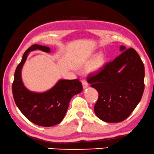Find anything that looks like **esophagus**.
<instances>
[{"label": "esophagus", "mask_w": 154, "mask_h": 154, "mask_svg": "<svg viewBox=\"0 0 154 154\" xmlns=\"http://www.w3.org/2000/svg\"><path fill=\"white\" fill-rule=\"evenodd\" d=\"M82 85H83V88H84V89L86 88L88 86V84L87 83V82H86L85 79H82Z\"/></svg>", "instance_id": "obj_1"}]
</instances>
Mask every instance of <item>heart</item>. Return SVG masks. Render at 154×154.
Here are the masks:
<instances>
[{
    "label": "heart",
    "instance_id": "heart-1",
    "mask_svg": "<svg viewBox=\"0 0 154 154\" xmlns=\"http://www.w3.org/2000/svg\"><path fill=\"white\" fill-rule=\"evenodd\" d=\"M104 63L105 60L103 54H97L95 57V58L93 59V60L92 61L88 71L91 72H97V71L100 70L103 67V66L104 65Z\"/></svg>",
    "mask_w": 154,
    "mask_h": 154
}]
</instances>
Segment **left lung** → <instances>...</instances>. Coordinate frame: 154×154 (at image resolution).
Listing matches in <instances>:
<instances>
[{
  "mask_svg": "<svg viewBox=\"0 0 154 154\" xmlns=\"http://www.w3.org/2000/svg\"><path fill=\"white\" fill-rule=\"evenodd\" d=\"M122 53L91 75L88 82L99 93L94 107L98 118L106 122L127 118L140 101L144 88V66L133 48L120 47Z\"/></svg>",
  "mask_w": 154,
  "mask_h": 154,
  "instance_id": "obj_1",
  "label": "left lung"
}]
</instances>
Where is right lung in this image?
<instances>
[{
  "mask_svg": "<svg viewBox=\"0 0 154 154\" xmlns=\"http://www.w3.org/2000/svg\"><path fill=\"white\" fill-rule=\"evenodd\" d=\"M50 52V48L38 44L32 45L23 55L14 73L12 93L14 102L27 119L41 127H52L61 122L73 96L83 90L79 79H60L47 91L36 93L24 86L21 70L29 53L34 50Z\"/></svg>",
  "mask_w": 154,
  "mask_h": 154,
  "instance_id": "obj_1",
  "label": "right lung"
}]
</instances>
